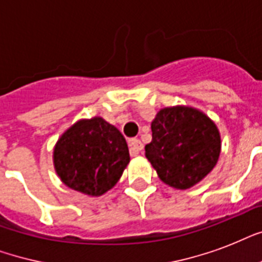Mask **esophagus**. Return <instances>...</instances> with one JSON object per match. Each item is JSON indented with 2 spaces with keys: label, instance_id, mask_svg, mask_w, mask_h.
<instances>
[{
  "label": "esophagus",
  "instance_id": "34e87169",
  "mask_svg": "<svg viewBox=\"0 0 262 262\" xmlns=\"http://www.w3.org/2000/svg\"><path fill=\"white\" fill-rule=\"evenodd\" d=\"M129 148H130L132 156L139 155V152L143 149V143L139 139H132L129 140Z\"/></svg>",
  "mask_w": 262,
  "mask_h": 262
}]
</instances>
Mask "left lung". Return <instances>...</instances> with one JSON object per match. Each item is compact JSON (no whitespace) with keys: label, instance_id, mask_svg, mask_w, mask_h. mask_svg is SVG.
Wrapping results in <instances>:
<instances>
[{"label":"left lung","instance_id":"left-lung-1","mask_svg":"<svg viewBox=\"0 0 262 262\" xmlns=\"http://www.w3.org/2000/svg\"><path fill=\"white\" fill-rule=\"evenodd\" d=\"M152 141L145 158L168 186L185 190L203 181L217 163L222 149L216 123L199 108L164 107L151 123Z\"/></svg>","mask_w":262,"mask_h":262}]
</instances>
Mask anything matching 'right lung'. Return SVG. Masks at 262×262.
I'll list each match as a JSON object with an SVG mask.
<instances>
[{"label": "right lung", "instance_id": "right-lung-1", "mask_svg": "<svg viewBox=\"0 0 262 262\" xmlns=\"http://www.w3.org/2000/svg\"><path fill=\"white\" fill-rule=\"evenodd\" d=\"M130 162L122 133L102 117L79 119L63 132L53 163L63 185L99 197L115 186Z\"/></svg>", "mask_w": 262, "mask_h": 262}]
</instances>
